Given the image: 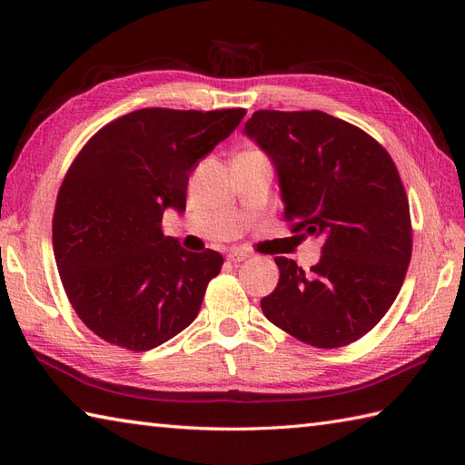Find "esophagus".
I'll return each instance as SVG.
<instances>
[{"label":"esophagus","instance_id":"esophagus-1","mask_svg":"<svg viewBox=\"0 0 465 465\" xmlns=\"http://www.w3.org/2000/svg\"><path fill=\"white\" fill-rule=\"evenodd\" d=\"M248 258L246 252H241V250H232L227 254V260L232 262V263H238V262H244Z\"/></svg>","mask_w":465,"mask_h":465}]
</instances>
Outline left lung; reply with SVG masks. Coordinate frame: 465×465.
Masks as SVG:
<instances>
[{"label":"left lung","instance_id":"left-lung-1","mask_svg":"<svg viewBox=\"0 0 465 465\" xmlns=\"http://www.w3.org/2000/svg\"><path fill=\"white\" fill-rule=\"evenodd\" d=\"M244 132L277 168L291 232L323 238L311 273L275 258L265 318L318 349L361 340L396 301L413 250L410 202L390 153L322 110H258Z\"/></svg>","mask_w":465,"mask_h":465}]
</instances>
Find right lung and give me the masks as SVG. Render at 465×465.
I'll list each match as a JSON object with an SVG mask.
<instances>
[{
  "label": "right lung",
  "mask_w": 465,
  "mask_h": 465,
  "mask_svg": "<svg viewBox=\"0 0 465 465\" xmlns=\"http://www.w3.org/2000/svg\"><path fill=\"white\" fill-rule=\"evenodd\" d=\"M244 114L134 110L77 153L55 200L54 258L74 311L106 343L149 351L198 316L223 256L184 250L161 221L186 209L190 173Z\"/></svg>",
  "instance_id": "1"
}]
</instances>
